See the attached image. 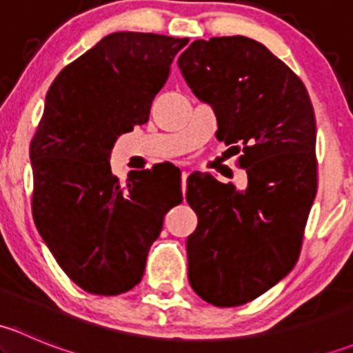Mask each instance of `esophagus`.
Segmentation results:
<instances>
[{
    "label": "esophagus",
    "mask_w": 353,
    "mask_h": 353,
    "mask_svg": "<svg viewBox=\"0 0 353 353\" xmlns=\"http://www.w3.org/2000/svg\"><path fill=\"white\" fill-rule=\"evenodd\" d=\"M188 176H190V172H188V170H183V172H181V181H183V183H181V188H183V193H184V191H186V179H188Z\"/></svg>",
    "instance_id": "34e87169"
}]
</instances>
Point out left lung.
I'll return each mask as SVG.
<instances>
[{
  "label": "left lung",
  "instance_id": "obj_1",
  "mask_svg": "<svg viewBox=\"0 0 353 353\" xmlns=\"http://www.w3.org/2000/svg\"><path fill=\"white\" fill-rule=\"evenodd\" d=\"M177 65L215 110L216 140L243 147L245 190L203 174L186 193L198 215L186 243L191 287L236 307L276 285L301 254L318 188L314 109L301 78L244 35L194 41Z\"/></svg>",
  "mask_w": 353,
  "mask_h": 353
}]
</instances>
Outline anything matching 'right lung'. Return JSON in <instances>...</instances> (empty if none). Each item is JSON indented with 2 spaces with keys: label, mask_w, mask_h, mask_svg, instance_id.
Masks as SVG:
<instances>
[{
  "label": "right lung",
  "mask_w": 353,
  "mask_h": 353,
  "mask_svg": "<svg viewBox=\"0 0 353 353\" xmlns=\"http://www.w3.org/2000/svg\"><path fill=\"white\" fill-rule=\"evenodd\" d=\"M190 39L114 32L56 77L30 143L32 213L63 272L83 290L119 295L140 283L181 179L155 167L126 184L110 169L117 137L145 124L174 56Z\"/></svg>",
  "instance_id": "right-lung-1"
}]
</instances>
